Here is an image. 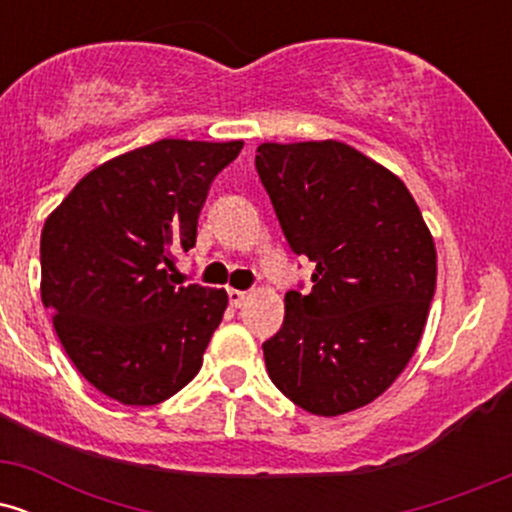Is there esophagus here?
<instances>
[{
    "instance_id": "esophagus-1",
    "label": "esophagus",
    "mask_w": 512,
    "mask_h": 512,
    "mask_svg": "<svg viewBox=\"0 0 512 512\" xmlns=\"http://www.w3.org/2000/svg\"><path fill=\"white\" fill-rule=\"evenodd\" d=\"M250 293L248 291H240V289H228V301H231V305H236V308H240L245 301H248Z\"/></svg>"
}]
</instances>
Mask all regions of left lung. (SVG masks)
I'll list each match as a JSON object with an SVG mask.
<instances>
[{
    "label": "left lung",
    "mask_w": 512,
    "mask_h": 512,
    "mask_svg": "<svg viewBox=\"0 0 512 512\" xmlns=\"http://www.w3.org/2000/svg\"><path fill=\"white\" fill-rule=\"evenodd\" d=\"M255 168L313 291L262 344L272 383L317 416L366 407L407 368L436 291V245L395 173L344 142L260 144Z\"/></svg>",
    "instance_id": "left-lung-1"
}]
</instances>
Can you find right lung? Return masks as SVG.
<instances>
[{"label": "right lung", "mask_w": 512, "mask_h": 512, "mask_svg": "<svg viewBox=\"0 0 512 512\" xmlns=\"http://www.w3.org/2000/svg\"><path fill=\"white\" fill-rule=\"evenodd\" d=\"M243 142L161 139L84 175L40 236V296L57 337L96 390L151 407L202 368L228 296L173 281L195 248L204 199Z\"/></svg>", "instance_id": "obj_1"}]
</instances>
